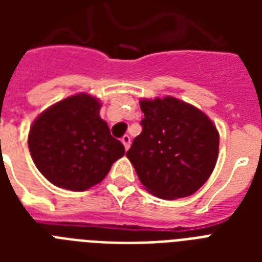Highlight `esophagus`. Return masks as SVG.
Returning a JSON list of instances; mask_svg holds the SVG:
<instances>
[{
  "label": "esophagus",
  "instance_id": "obj_1",
  "mask_svg": "<svg viewBox=\"0 0 262 262\" xmlns=\"http://www.w3.org/2000/svg\"><path fill=\"white\" fill-rule=\"evenodd\" d=\"M121 141H122L123 147H125V149H126V151H127V149H129V147H130V141H132L130 137H129V136H127V135H125L122 137V139H121Z\"/></svg>",
  "mask_w": 262,
  "mask_h": 262
}]
</instances>
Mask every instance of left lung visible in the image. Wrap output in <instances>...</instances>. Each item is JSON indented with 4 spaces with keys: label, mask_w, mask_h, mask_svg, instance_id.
Returning <instances> with one entry per match:
<instances>
[{
    "label": "left lung",
    "mask_w": 262,
    "mask_h": 262,
    "mask_svg": "<svg viewBox=\"0 0 262 262\" xmlns=\"http://www.w3.org/2000/svg\"><path fill=\"white\" fill-rule=\"evenodd\" d=\"M143 132L126 152L140 182L159 199L193 194L207 182L219 154V133L203 111L166 96L140 102Z\"/></svg>",
    "instance_id": "8db88e82"
}]
</instances>
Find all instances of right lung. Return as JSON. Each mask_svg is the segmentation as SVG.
Instances as JSON below:
<instances>
[{
    "label": "right lung",
    "instance_id": "add662e5",
    "mask_svg": "<svg viewBox=\"0 0 262 262\" xmlns=\"http://www.w3.org/2000/svg\"><path fill=\"white\" fill-rule=\"evenodd\" d=\"M100 103L87 94L63 99L35 119L28 148L35 166L53 185L83 191L106 177L125 147L99 115Z\"/></svg>",
    "mask_w": 262,
    "mask_h": 262
}]
</instances>
